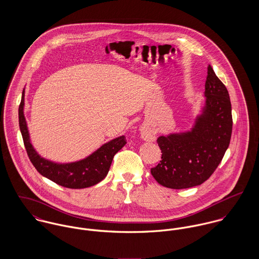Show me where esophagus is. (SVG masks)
<instances>
[{
	"label": "esophagus",
	"instance_id": "obj_1",
	"mask_svg": "<svg viewBox=\"0 0 259 259\" xmlns=\"http://www.w3.org/2000/svg\"><path fill=\"white\" fill-rule=\"evenodd\" d=\"M142 139L145 141H148V142H153L155 140V135L148 130H143L142 131Z\"/></svg>",
	"mask_w": 259,
	"mask_h": 259
}]
</instances>
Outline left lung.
<instances>
[{"mask_svg":"<svg viewBox=\"0 0 259 259\" xmlns=\"http://www.w3.org/2000/svg\"><path fill=\"white\" fill-rule=\"evenodd\" d=\"M204 97V106L189 131L157 139L161 160L150 172L159 185L174 189L201 185L221 163L231 138V104L210 65Z\"/></svg>","mask_w":259,"mask_h":259,"instance_id":"obj_1","label":"left lung"}]
</instances>
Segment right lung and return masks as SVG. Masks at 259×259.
<instances>
[{
  "label": "right lung",
  "instance_id": "right-lung-1",
  "mask_svg": "<svg viewBox=\"0 0 259 259\" xmlns=\"http://www.w3.org/2000/svg\"><path fill=\"white\" fill-rule=\"evenodd\" d=\"M25 89L19 107V124L24 145L30 160L45 178L68 188H85L99 184L108 175L114 154L126 144L125 137L120 136L104 144L89 156L67 163H60L41 157L33 147L24 114Z\"/></svg>",
  "mask_w": 259,
  "mask_h": 259
}]
</instances>
